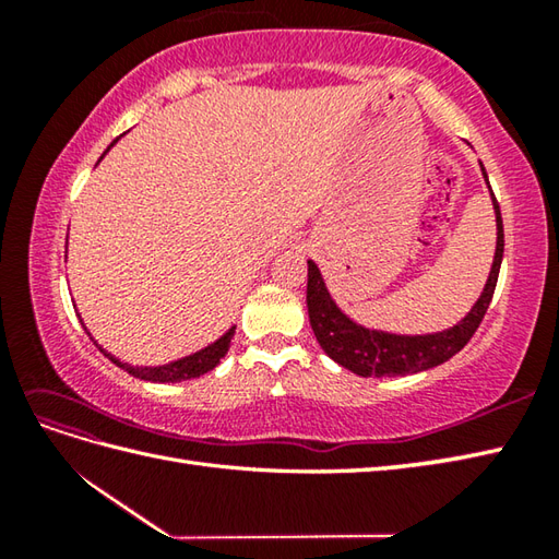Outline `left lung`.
I'll return each mask as SVG.
<instances>
[{"instance_id": "1", "label": "left lung", "mask_w": 559, "mask_h": 559, "mask_svg": "<svg viewBox=\"0 0 559 559\" xmlns=\"http://www.w3.org/2000/svg\"><path fill=\"white\" fill-rule=\"evenodd\" d=\"M483 177L485 182H488L485 168ZM492 209L497 223V247L488 283H485L480 298L471 307V312L463 317L459 324L444 331H437V334L403 336L355 324L348 314L341 312V307L334 302V298H331L322 273H319V266L312 259L307 261V312H310V324L319 346L324 348L329 358L360 377H403L430 370V367H437L447 362L449 358H454L480 326L492 300L497 276H500L504 254V228L500 204H497L495 194Z\"/></svg>"}]
</instances>
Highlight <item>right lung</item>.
I'll use <instances>...</instances> for the list:
<instances>
[{"instance_id":"obj_1","label":"right lung","mask_w":559,"mask_h":559,"mask_svg":"<svg viewBox=\"0 0 559 559\" xmlns=\"http://www.w3.org/2000/svg\"><path fill=\"white\" fill-rule=\"evenodd\" d=\"M117 141H120V136H117L108 148H105V153H108V151L117 144ZM105 153L100 156V160L105 158ZM100 160H98V163H100ZM76 314H79V312H76ZM79 319H81V314H79ZM81 324H83V322H81ZM83 329H86V326H83ZM86 334H88V329H86ZM88 336H91V334H88ZM233 336H235V326H230L228 331H225V334H223L218 341L209 343L206 348H201V350H197V353H192V355H185V358H180V360H173V362H165V365H156V367H132L129 362L117 360L115 355H110L105 348H100L98 343H96V338H93V336H91V341L96 343V346L100 348V353L108 355V358H110L117 367H122L124 372L134 374V377H139V379H144V382L168 384V382H185V379H194V377H201V374H206L209 370H213V367H216V365L221 362V358H225V353H228Z\"/></svg>"}]
</instances>
